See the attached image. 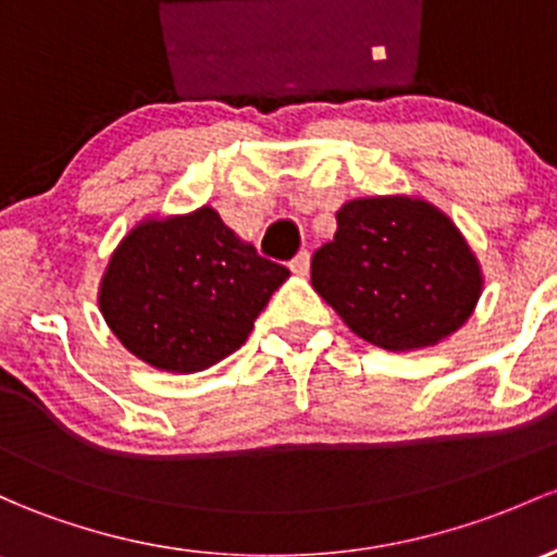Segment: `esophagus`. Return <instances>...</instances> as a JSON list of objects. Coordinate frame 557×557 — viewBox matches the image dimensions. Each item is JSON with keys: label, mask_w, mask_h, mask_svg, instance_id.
I'll return each mask as SVG.
<instances>
[{"label": "esophagus", "mask_w": 557, "mask_h": 557, "mask_svg": "<svg viewBox=\"0 0 557 557\" xmlns=\"http://www.w3.org/2000/svg\"><path fill=\"white\" fill-rule=\"evenodd\" d=\"M292 273L295 276H308L310 273V252H300L292 260Z\"/></svg>", "instance_id": "obj_1"}]
</instances>
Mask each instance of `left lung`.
Wrapping results in <instances>:
<instances>
[{"label":"left lung","instance_id":"1","mask_svg":"<svg viewBox=\"0 0 557 557\" xmlns=\"http://www.w3.org/2000/svg\"><path fill=\"white\" fill-rule=\"evenodd\" d=\"M310 284L352 334L382 350L433 348L468 324L483 271L454 220L422 196H367L337 209Z\"/></svg>","mask_w":557,"mask_h":557}]
</instances>
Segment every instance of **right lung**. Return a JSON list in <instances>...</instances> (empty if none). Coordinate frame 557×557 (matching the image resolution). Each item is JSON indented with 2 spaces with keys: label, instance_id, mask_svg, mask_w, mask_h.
<instances>
[{
  "label": "right lung",
  "instance_id": "right-lung-1",
  "mask_svg": "<svg viewBox=\"0 0 557 557\" xmlns=\"http://www.w3.org/2000/svg\"><path fill=\"white\" fill-rule=\"evenodd\" d=\"M286 278L284 265L257 255L205 205L143 218L109 257L98 308L113 337L143 363L194 374L247 343Z\"/></svg>",
  "mask_w": 557,
  "mask_h": 557
}]
</instances>
